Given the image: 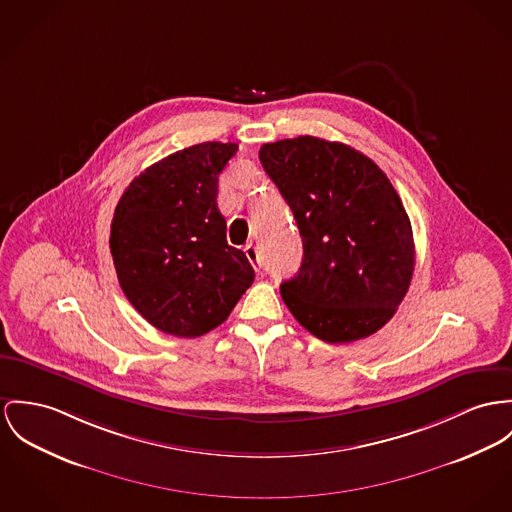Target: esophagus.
Instances as JSON below:
<instances>
[{
  "label": "esophagus",
  "instance_id": "34e87169",
  "mask_svg": "<svg viewBox=\"0 0 512 512\" xmlns=\"http://www.w3.org/2000/svg\"><path fill=\"white\" fill-rule=\"evenodd\" d=\"M243 251H245V255H247L249 263L253 265V269H255V271H259V269H261V257H259V251H257V247H255L253 243H247Z\"/></svg>",
  "mask_w": 512,
  "mask_h": 512
}]
</instances>
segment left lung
I'll list each match as a JSON object with an SVG mask.
<instances>
[{
	"mask_svg": "<svg viewBox=\"0 0 512 512\" xmlns=\"http://www.w3.org/2000/svg\"><path fill=\"white\" fill-rule=\"evenodd\" d=\"M259 159L304 245L298 275L280 284L288 310L325 343L382 329L415 267L411 222L386 173L351 146L315 136L263 144Z\"/></svg>",
	"mask_w": 512,
	"mask_h": 512,
	"instance_id": "obj_1",
	"label": "left lung"
}]
</instances>
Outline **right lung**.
<instances>
[{
    "label": "right lung",
    "instance_id": "obj_1",
    "mask_svg": "<svg viewBox=\"0 0 512 512\" xmlns=\"http://www.w3.org/2000/svg\"><path fill=\"white\" fill-rule=\"evenodd\" d=\"M237 144L202 142L142 171L118 200L111 255L134 310L175 337H200L228 319L255 271L228 245L218 175Z\"/></svg>",
    "mask_w": 512,
    "mask_h": 512
}]
</instances>
